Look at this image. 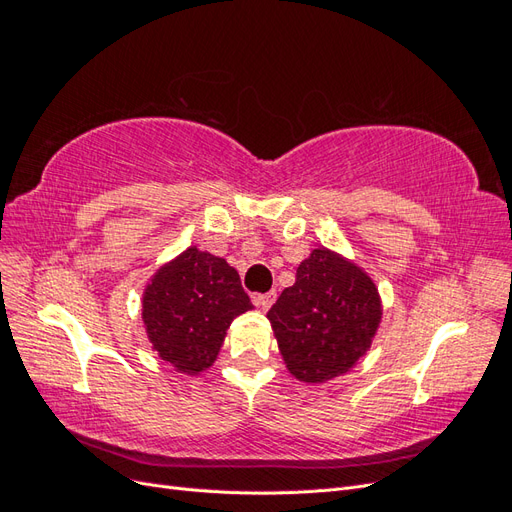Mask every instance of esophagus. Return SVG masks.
<instances>
[{
    "label": "esophagus",
    "instance_id": "obj_1",
    "mask_svg": "<svg viewBox=\"0 0 512 512\" xmlns=\"http://www.w3.org/2000/svg\"><path fill=\"white\" fill-rule=\"evenodd\" d=\"M252 303H254L258 309H262V312H267V309L275 303V290L265 292V294H254Z\"/></svg>",
    "mask_w": 512,
    "mask_h": 512
}]
</instances>
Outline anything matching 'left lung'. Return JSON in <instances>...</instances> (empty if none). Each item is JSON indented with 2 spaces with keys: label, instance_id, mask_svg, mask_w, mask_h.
Instances as JSON below:
<instances>
[{
  "label": "left lung",
  "instance_id": "left-lung-1",
  "mask_svg": "<svg viewBox=\"0 0 512 512\" xmlns=\"http://www.w3.org/2000/svg\"><path fill=\"white\" fill-rule=\"evenodd\" d=\"M374 282L324 247L297 269V282L269 309L277 346L294 378L324 382L359 361L380 324Z\"/></svg>",
  "mask_w": 512,
  "mask_h": 512
}]
</instances>
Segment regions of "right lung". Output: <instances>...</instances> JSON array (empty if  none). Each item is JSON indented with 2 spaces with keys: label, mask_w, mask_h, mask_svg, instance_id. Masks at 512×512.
Wrapping results in <instances>:
<instances>
[{
  "label": "right lung",
  "mask_w": 512,
  "mask_h": 512,
  "mask_svg": "<svg viewBox=\"0 0 512 512\" xmlns=\"http://www.w3.org/2000/svg\"><path fill=\"white\" fill-rule=\"evenodd\" d=\"M247 309L252 303L239 273L224 258L190 247L147 286L143 320L164 361L198 374L215 361L230 322Z\"/></svg>",
  "instance_id": "1"
}]
</instances>
